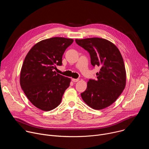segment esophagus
<instances>
[{
  "label": "esophagus",
  "instance_id": "obj_1",
  "mask_svg": "<svg viewBox=\"0 0 149 149\" xmlns=\"http://www.w3.org/2000/svg\"><path fill=\"white\" fill-rule=\"evenodd\" d=\"M72 81H73V82H78V81H79V79H75V78H72Z\"/></svg>",
  "mask_w": 149,
  "mask_h": 149
}]
</instances>
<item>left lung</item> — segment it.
Here are the masks:
<instances>
[{
	"mask_svg": "<svg viewBox=\"0 0 149 149\" xmlns=\"http://www.w3.org/2000/svg\"><path fill=\"white\" fill-rule=\"evenodd\" d=\"M87 51L93 67H100L97 79H89L86 90L81 94L84 101L95 110H102L114 102L124 90L126 72L121 54L110 41L100 38L75 39Z\"/></svg>",
	"mask_w": 149,
	"mask_h": 149,
	"instance_id": "left-lung-1",
	"label": "left lung"
}]
</instances>
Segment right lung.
I'll list each match as a JSON object with an SVG mask.
<instances>
[{
    "label": "right lung",
    "mask_w": 149,
    "mask_h": 149,
    "mask_svg": "<svg viewBox=\"0 0 149 149\" xmlns=\"http://www.w3.org/2000/svg\"><path fill=\"white\" fill-rule=\"evenodd\" d=\"M74 40L54 37L42 40L28 52L21 68L20 84L26 96L38 109L52 110L60 104L71 79L57 74L65 49Z\"/></svg>",
    "instance_id": "obj_1"
}]
</instances>
